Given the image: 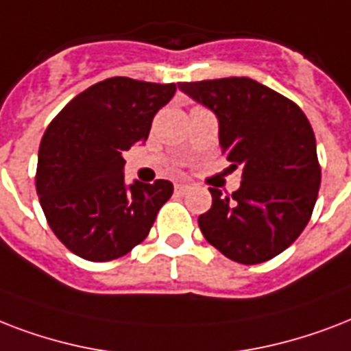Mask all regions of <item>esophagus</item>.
Here are the masks:
<instances>
[{
  "instance_id": "34e87169",
  "label": "esophagus",
  "mask_w": 351,
  "mask_h": 351,
  "mask_svg": "<svg viewBox=\"0 0 351 351\" xmlns=\"http://www.w3.org/2000/svg\"><path fill=\"white\" fill-rule=\"evenodd\" d=\"M189 190H190L189 184H184V183H178V184H176V192H178V194H186Z\"/></svg>"
}]
</instances>
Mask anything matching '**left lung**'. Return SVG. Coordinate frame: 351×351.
Listing matches in <instances>:
<instances>
[{"label": "left lung", "instance_id": "obj_1", "mask_svg": "<svg viewBox=\"0 0 351 351\" xmlns=\"http://www.w3.org/2000/svg\"><path fill=\"white\" fill-rule=\"evenodd\" d=\"M213 111L230 168L241 167L230 197L210 189L213 206L197 223L205 240L238 263L267 262L308 225L320 186L311 124L295 102L247 77L181 82Z\"/></svg>", "mask_w": 351, "mask_h": 351}]
</instances>
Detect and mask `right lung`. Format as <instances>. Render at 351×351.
I'll return each mask as SVG.
<instances>
[{"mask_svg": "<svg viewBox=\"0 0 351 351\" xmlns=\"http://www.w3.org/2000/svg\"><path fill=\"white\" fill-rule=\"evenodd\" d=\"M176 84L115 77L65 106L43 133L36 192L62 243L89 262H110L138 245L173 192L167 179L124 183L122 152L145 143Z\"/></svg>", "mask_w": 351, "mask_h": 351, "instance_id": "1", "label": "right lung"}]
</instances>
